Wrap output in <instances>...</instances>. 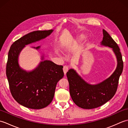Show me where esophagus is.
<instances>
[{"label": "esophagus", "mask_w": 128, "mask_h": 128, "mask_svg": "<svg viewBox=\"0 0 128 128\" xmlns=\"http://www.w3.org/2000/svg\"><path fill=\"white\" fill-rule=\"evenodd\" d=\"M69 70V66H64L63 67V71H64V72L65 75L66 74V73Z\"/></svg>", "instance_id": "34e87169"}]
</instances>
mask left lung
Here are the masks:
<instances>
[{
  "instance_id": "obj_1",
  "label": "left lung",
  "mask_w": 128,
  "mask_h": 128,
  "mask_svg": "<svg viewBox=\"0 0 128 128\" xmlns=\"http://www.w3.org/2000/svg\"><path fill=\"white\" fill-rule=\"evenodd\" d=\"M101 45L112 48L117 60L116 69L110 76L96 85H91L84 80L75 70L66 73L69 84L70 94L73 101L83 109H93L104 104L114 96L119 77L123 69V62L118 44L109 34L103 30Z\"/></svg>"
}]
</instances>
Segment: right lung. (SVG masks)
<instances>
[{
  "label": "right lung",
  "mask_w": 128,
  "mask_h": 128,
  "mask_svg": "<svg viewBox=\"0 0 128 128\" xmlns=\"http://www.w3.org/2000/svg\"><path fill=\"white\" fill-rule=\"evenodd\" d=\"M53 31L50 30L30 32L10 47L6 68L10 90L16 101L25 107L39 110L47 107L53 99L57 82L64 76L63 66L48 60L40 62L31 72L21 68L18 64V56L25 45L44 39ZM34 48L39 50L40 46Z\"/></svg>",
  "instance_id": "right-lung-1"
}]
</instances>
